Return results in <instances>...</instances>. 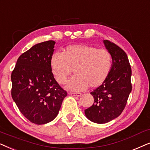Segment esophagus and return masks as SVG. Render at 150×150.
<instances>
[{
	"label": "esophagus",
	"instance_id": "34e87169",
	"mask_svg": "<svg viewBox=\"0 0 150 150\" xmlns=\"http://www.w3.org/2000/svg\"><path fill=\"white\" fill-rule=\"evenodd\" d=\"M70 94H71V95L75 96V97H80V96L81 95V93H70Z\"/></svg>",
	"mask_w": 150,
	"mask_h": 150
}]
</instances>
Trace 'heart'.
I'll return each instance as SVG.
<instances>
[{"instance_id": "1", "label": "heart", "mask_w": 150, "mask_h": 150, "mask_svg": "<svg viewBox=\"0 0 150 150\" xmlns=\"http://www.w3.org/2000/svg\"><path fill=\"white\" fill-rule=\"evenodd\" d=\"M112 55L107 49L93 46L74 45L68 47L64 53H53L50 65L57 83L63 84L73 70L75 73L66 85V89L79 92L100 86L108 77L112 67Z\"/></svg>"}]
</instances>
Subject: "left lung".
I'll return each instance as SVG.
<instances>
[{"instance_id": "obj_1", "label": "left lung", "mask_w": 150, "mask_h": 150, "mask_svg": "<svg viewBox=\"0 0 150 150\" xmlns=\"http://www.w3.org/2000/svg\"><path fill=\"white\" fill-rule=\"evenodd\" d=\"M103 42L112 55L110 72L104 83L91 93L95 101L84 111L90 121L99 124L109 122L121 115L132 91V70L126 53L109 40Z\"/></svg>"}]
</instances>
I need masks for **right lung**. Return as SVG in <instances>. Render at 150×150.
<instances>
[{"mask_svg":"<svg viewBox=\"0 0 150 150\" xmlns=\"http://www.w3.org/2000/svg\"><path fill=\"white\" fill-rule=\"evenodd\" d=\"M55 42L33 46L18 59L11 73V97L31 123L43 125L58 115L67 93L55 81L50 65Z\"/></svg>","mask_w":150,"mask_h":150,"instance_id":"add662e5","label":"right lung"}]
</instances>
